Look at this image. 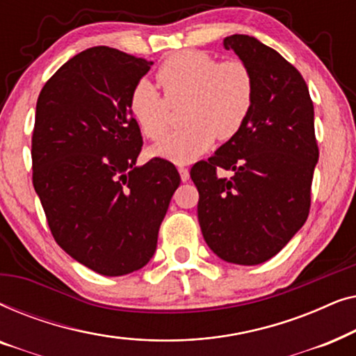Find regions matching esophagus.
<instances>
[{
  "instance_id": "34e87169",
  "label": "esophagus",
  "mask_w": 356,
  "mask_h": 356,
  "mask_svg": "<svg viewBox=\"0 0 356 356\" xmlns=\"http://www.w3.org/2000/svg\"><path fill=\"white\" fill-rule=\"evenodd\" d=\"M178 173H179V178H181V181H188V179H189V170L188 168L179 167Z\"/></svg>"
}]
</instances>
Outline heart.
I'll use <instances>...</instances> for the list:
<instances>
[{
  "label": "heart",
  "mask_w": 356,
  "mask_h": 356,
  "mask_svg": "<svg viewBox=\"0 0 356 356\" xmlns=\"http://www.w3.org/2000/svg\"><path fill=\"white\" fill-rule=\"evenodd\" d=\"M155 77L165 99L149 81H140L128 102L134 123L145 138L157 140L168 131L170 105L186 102V128L154 145V157L178 165L193 162L216 138H235L251 113L254 81L243 61L217 63L204 51H179L160 65Z\"/></svg>",
  "instance_id": "b5f03b06"
}]
</instances>
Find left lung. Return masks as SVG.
<instances>
[{
	"label": "left lung",
	"instance_id": "left-lung-1",
	"mask_svg": "<svg viewBox=\"0 0 356 356\" xmlns=\"http://www.w3.org/2000/svg\"><path fill=\"white\" fill-rule=\"evenodd\" d=\"M250 67L254 102L245 126L191 168L197 218L213 254L238 266L275 256L305 225L319 150L308 86L280 53L254 37L223 38ZM230 169L220 179L216 168Z\"/></svg>",
	"mask_w": 356,
	"mask_h": 356
}]
</instances>
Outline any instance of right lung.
<instances>
[{
	"label": "right lung",
	"mask_w": 356,
	"mask_h": 356,
	"mask_svg": "<svg viewBox=\"0 0 356 356\" xmlns=\"http://www.w3.org/2000/svg\"><path fill=\"white\" fill-rule=\"evenodd\" d=\"M152 61L94 47L66 61L38 95L33 188L51 235L106 277L143 269L179 175L168 160L136 165L143 147L129 95Z\"/></svg>",
	"instance_id": "right-lung-1"
}]
</instances>
